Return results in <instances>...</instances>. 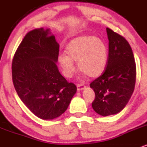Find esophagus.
Here are the masks:
<instances>
[{
  "label": "esophagus",
  "mask_w": 147,
  "mask_h": 147,
  "mask_svg": "<svg viewBox=\"0 0 147 147\" xmlns=\"http://www.w3.org/2000/svg\"><path fill=\"white\" fill-rule=\"evenodd\" d=\"M77 90L78 91H82V90H84L85 88V85L83 84H77Z\"/></svg>",
  "instance_id": "esophagus-1"
}]
</instances>
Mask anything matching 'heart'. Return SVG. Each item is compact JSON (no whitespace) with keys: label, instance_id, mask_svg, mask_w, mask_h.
<instances>
[{"label":"heart","instance_id":"1","mask_svg":"<svg viewBox=\"0 0 147 147\" xmlns=\"http://www.w3.org/2000/svg\"><path fill=\"white\" fill-rule=\"evenodd\" d=\"M65 55L59 57V61L66 77L75 72L73 61L89 77H98L105 70L109 58V49L104 40L97 36H82L74 38L66 47Z\"/></svg>","mask_w":147,"mask_h":147}]
</instances>
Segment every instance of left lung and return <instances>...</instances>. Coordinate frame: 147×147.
Wrapping results in <instances>:
<instances>
[{
	"label": "left lung",
	"mask_w": 147,
	"mask_h": 147,
	"mask_svg": "<svg viewBox=\"0 0 147 147\" xmlns=\"http://www.w3.org/2000/svg\"><path fill=\"white\" fill-rule=\"evenodd\" d=\"M109 58L102 75L90 84L95 98L92 107L102 116L117 114L131 97L136 80V65L133 50L124 36L106 28Z\"/></svg>",
	"instance_id": "obj_1"
}]
</instances>
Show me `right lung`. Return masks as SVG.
Wrapping results in <instances>:
<instances>
[{"label": "right lung", "instance_id": "1", "mask_svg": "<svg viewBox=\"0 0 147 147\" xmlns=\"http://www.w3.org/2000/svg\"><path fill=\"white\" fill-rule=\"evenodd\" d=\"M50 30L30 31L14 54L12 81L18 97L32 113L43 119L59 117L68 109L77 87L57 66L59 44Z\"/></svg>", "mask_w": 147, "mask_h": 147}]
</instances>
